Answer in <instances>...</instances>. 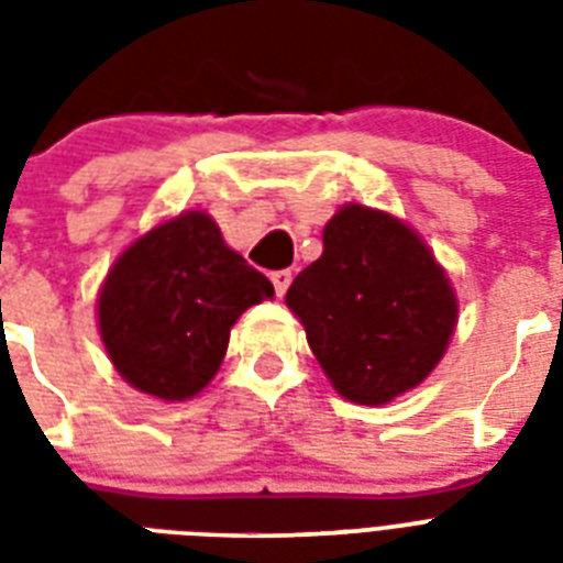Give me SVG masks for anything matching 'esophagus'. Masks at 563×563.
I'll return each mask as SVG.
<instances>
[{
    "instance_id": "esophagus-1",
    "label": "esophagus",
    "mask_w": 563,
    "mask_h": 563,
    "mask_svg": "<svg viewBox=\"0 0 563 563\" xmlns=\"http://www.w3.org/2000/svg\"><path fill=\"white\" fill-rule=\"evenodd\" d=\"M272 283H274V291H277V298H283V295H286V289H289V283H291L289 268H283V272H272Z\"/></svg>"
}]
</instances>
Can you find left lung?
Listing matches in <instances>:
<instances>
[{
  "instance_id": "8db88e82",
  "label": "left lung",
  "mask_w": 563,
  "mask_h": 563,
  "mask_svg": "<svg viewBox=\"0 0 563 563\" xmlns=\"http://www.w3.org/2000/svg\"><path fill=\"white\" fill-rule=\"evenodd\" d=\"M318 365L344 400L383 406L432 374L459 303L427 242L400 219L347 203L327 221L324 254L286 291Z\"/></svg>"
}]
</instances>
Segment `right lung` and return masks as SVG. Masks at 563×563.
Returning a JSON list of instances; mask_svg holds the SVG:
<instances>
[{
    "mask_svg": "<svg viewBox=\"0 0 563 563\" xmlns=\"http://www.w3.org/2000/svg\"><path fill=\"white\" fill-rule=\"evenodd\" d=\"M265 298L272 280L224 245L207 212L189 210L113 263L99 291V333L136 391L189 400L219 371L230 327Z\"/></svg>",
    "mask_w": 563,
    "mask_h": 563,
    "instance_id": "right-lung-1",
    "label": "right lung"
}]
</instances>
